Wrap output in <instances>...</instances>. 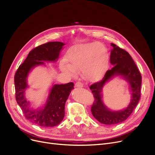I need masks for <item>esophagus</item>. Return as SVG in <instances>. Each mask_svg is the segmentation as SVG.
I'll return each instance as SVG.
<instances>
[{
  "label": "esophagus",
  "instance_id": "1",
  "mask_svg": "<svg viewBox=\"0 0 155 155\" xmlns=\"http://www.w3.org/2000/svg\"><path fill=\"white\" fill-rule=\"evenodd\" d=\"M84 86V84L81 81H77L75 84V87H82Z\"/></svg>",
  "mask_w": 155,
  "mask_h": 155
}]
</instances>
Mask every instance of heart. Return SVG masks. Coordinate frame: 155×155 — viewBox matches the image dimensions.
Wrapping results in <instances>:
<instances>
[{
  "mask_svg": "<svg viewBox=\"0 0 155 155\" xmlns=\"http://www.w3.org/2000/svg\"><path fill=\"white\" fill-rule=\"evenodd\" d=\"M68 60L61 63L62 71L72 75L82 71L84 76L91 81H98L104 75L108 65L106 48L100 43H91L77 46L69 51Z\"/></svg>",
  "mask_w": 155,
  "mask_h": 155,
  "instance_id": "b5f03b06",
  "label": "heart"
}]
</instances>
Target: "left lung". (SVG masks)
<instances>
[{
	"mask_svg": "<svg viewBox=\"0 0 155 155\" xmlns=\"http://www.w3.org/2000/svg\"><path fill=\"white\" fill-rule=\"evenodd\" d=\"M110 62L113 68L107 70L101 81L90 85L94 96L91 107V113L98 121L104 124H116L124 121L133 112L140 98L142 77L133 59L127 51L111 43ZM123 76L129 82L132 92V99L129 105L120 111H111L105 107L101 100V89L104 84L113 76Z\"/></svg>",
	"mask_w": 155,
	"mask_h": 155,
	"instance_id": "8db88e82",
	"label": "left lung"
}]
</instances>
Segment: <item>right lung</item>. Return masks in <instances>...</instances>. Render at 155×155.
<instances>
[{"instance_id": "obj_1", "label": "right lung", "mask_w": 155, "mask_h": 155, "mask_svg": "<svg viewBox=\"0 0 155 155\" xmlns=\"http://www.w3.org/2000/svg\"><path fill=\"white\" fill-rule=\"evenodd\" d=\"M64 44L61 42H48L32 49L24 62L20 65L15 74V97L26 119L41 127H53L61 123L64 117L66 101L71 91L73 82L55 84L52 87L47 104L42 109L33 110L25 96L27 87V78L32 68L44 64L42 61H56Z\"/></svg>"}]
</instances>
